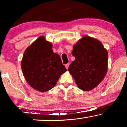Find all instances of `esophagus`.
<instances>
[{
  "label": "esophagus",
  "mask_w": 127,
  "mask_h": 127,
  "mask_svg": "<svg viewBox=\"0 0 127 127\" xmlns=\"http://www.w3.org/2000/svg\"><path fill=\"white\" fill-rule=\"evenodd\" d=\"M69 66V64H66V65H65V67L66 68V69H68Z\"/></svg>",
  "instance_id": "1"
}]
</instances>
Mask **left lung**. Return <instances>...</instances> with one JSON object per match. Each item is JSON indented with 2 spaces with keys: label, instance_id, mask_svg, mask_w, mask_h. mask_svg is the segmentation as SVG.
Masks as SVG:
<instances>
[{
  "label": "left lung",
  "instance_id": "left-lung-1",
  "mask_svg": "<svg viewBox=\"0 0 127 127\" xmlns=\"http://www.w3.org/2000/svg\"><path fill=\"white\" fill-rule=\"evenodd\" d=\"M75 57L68 71L78 88L90 91L103 80L108 68V53L99 40L84 36L73 46Z\"/></svg>",
  "mask_w": 127,
  "mask_h": 127
}]
</instances>
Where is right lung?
I'll list each match as a JSON object with an SVG mask.
<instances>
[{
	"label": "right lung",
	"instance_id": "add662e5",
	"mask_svg": "<svg viewBox=\"0 0 127 127\" xmlns=\"http://www.w3.org/2000/svg\"><path fill=\"white\" fill-rule=\"evenodd\" d=\"M53 44L43 36L34 41L24 52L21 61L22 73L33 89L46 92L54 87L60 76L67 71Z\"/></svg>",
	"mask_w": 127,
	"mask_h": 127
}]
</instances>
